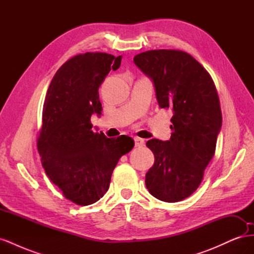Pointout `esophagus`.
<instances>
[{"label":"esophagus","instance_id":"1","mask_svg":"<svg viewBox=\"0 0 254 254\" xmlns=\"http://www.w3.org/2000/svg\"><path fill=\"white\" fill-rule=\"evenodd\" d=\"M134 144H135V147H143L145 145V142L141 137H134Z\"/></svg>","mask_w":254,"mask_h":254}]
</instances>
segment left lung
<instances>
[{"label":"left lung","mask_w":254,"mask_h":254,"mask_svg":"<svg viewBox=\"0 0 254 254\" xmlns=\"http://www.w3.org/2000/svg\"><path fill=\"white\" fill-rule=\"evenodd\" d=\"M133 61L152 80L160 108L173 111L171 139L146 143L155 155L146 188L159 200L181 201L200 186L215 153L222 122L216 88L205 68L186 52L147 51Z\"/></svg>","instance_id":"1"}]
</instances>
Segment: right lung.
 <instances>
[{
    "instance_id": "1",
    "label": "right lung",
    "mask_w": 254,
    "mask_h": 254,
    "mask_svg": "<svg viewBox=\"0 0 254 254\" xmlns=\"http://www.w3.org/2000/svg\"><path fill=\"white\" fill-rule=\"evenodd\" d=\"M121 61L106 53L79 54L61 65L48 90L38 151L50 180L76 204L99 200L120 158L134 146L130 136L92 131L91 115L103 110L98 88Z\"/></svg>"
}]
</instances>
